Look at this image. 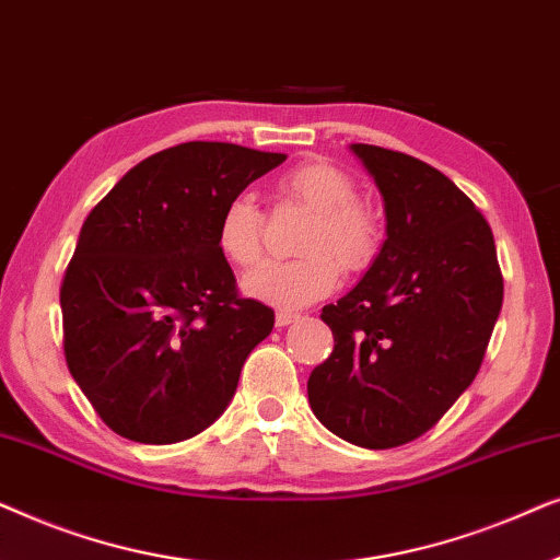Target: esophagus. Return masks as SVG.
Wrapping results in <instances>:
<instances>
[{
  "label": "esophagus",
  "mask_w": 560,
  "mask_h": 560,
  "mask_svg": "<svg viewBox=\"0 0 560 560\" xmlns=\"http://www.w3.org/2000/svg\"><path fill=\"white\" fill-rule=\"evenodd\" d=\"M298 318H301V316H298V313H290V311H278V316H275V326L285 328V326H290V324H295Z\"/></svg>",
  "instance_id": "1"
}]
</instances>
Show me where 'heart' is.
<instances>
[{"label":"heart","instance_id":"1","mask_svg":"<svg viewBox=\"0 0 560 560\" xmlns=\"http://www.w3.org/2000/svg\"><path fill=\"white\" fill-rule=\"evenodd\" d=\"M280 190L313 211L298 240L303 257L259 267L244 280V290L275 308L295 311L331 293L339 270H366L380 252L382 226L357 201L354 180L328 163L298 165L280 180ZM262 234L265 213L255 198L240 194L226 201L217 221V244L229 262L257 265L262 259Z\"/></svg>","mask_w":560,"mask_h":560}]
</instances>
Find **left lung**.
I'll return each mask as SVG.
<instances>
[{
	"instance_id": "1",
	"label": "left lung",
	"mask_w": 560,
	"mask_h": 560,
	"mask_svg": "<svg viewBox=\"0 0 560 560\" xmlns=\"http://www.w3.org/2000/svg\"><path fill=\"white\" fill-rule=\"evenodd\" d=\"M351 152L377 183L387 240L357 288L324 305L334 351L311 372L308 402L339 439L395 448L477 377L504 285L492 229L454 180L405 152Z\"/></svg>"
}]
</instances>
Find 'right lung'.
<instances>
[{"label": "right lung", "mask_w": 560, "mask_h": 560, "mask_svg": "<svg viewBox=\"0 0 560 560\" xmlns=\"http://www.w3.org/2000/svg\"><path fill=\"white\" fill-rule=\"evenodd\" d=\"M282 160L229 142L175 144L135 165L83 221L60 285L63 351L114 433L163 446L226 410L275 313L236 293L217 221Z\"/></svg>", "instance_id": "right-lung-1"}]
</instances>
